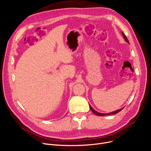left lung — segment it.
<instances>
[{"label":"left lung","mask_w":151,"mask_h":151,"mask_svg":"<svg viewBox=\"0 0 151 151\" xmlns=\"http://www.w3.org/2000/svg\"><path fill=\"white\" fill-rule=\"evenodd\" d=\"M122 34L123 37H124V39L125 40V41H126L128 43H129V40H128V39H127V38L126 37L125 35L123 32H122ZM89 106H90V108H91V111H92V113H93L95 114H97V115H98V116H105V115H111V114H116V113H119V112H120L123 109V108H122V109H119L116 110V111H115L112 112V113H107V114H104V113H99V112L96 111V110H94V109L92 108V106H91L90 105H89Z\"/></svg>","instance_id":"obj_1"}]
</instances>
